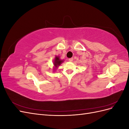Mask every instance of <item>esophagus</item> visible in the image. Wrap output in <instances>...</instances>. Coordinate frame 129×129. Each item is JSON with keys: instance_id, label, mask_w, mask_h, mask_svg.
<instances>
[{"instance_id": "obj_1", "label": "esophagus", "mask_w": 129, "mask_h": 129, "mask_svg": "<svg viewBox=\"0 0 129 129\" xmlns=\"http://www.w3.org/2000/svg\"><path fill=\"white\" fill-rule=\"evenodd\" d=\"M68 61H69V62H72V61H73V58H69Z\"/></svg>"}]
</instances>
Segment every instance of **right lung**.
Here are the masks:
<instances>
[{
    "instance_id": "add662e5",
    "label": "right lung",
    "mask_w": 129,
    "mask_h": 129,
    "mask_svg": "<svg viewBox=\"0 0 129 129\" xmlns=\"http://www.w3.org/2000/svg\"><path fill=\"white\" fill-rule=\"evenodd\" d=\"M64 61L63 60H61L59 56L55 55V58L53 60V72H55L58 67L61 64V63Z\"/></svg>"
}]
</instances>
